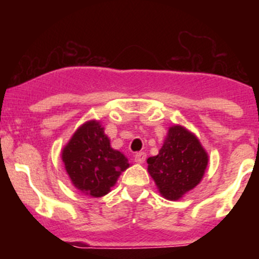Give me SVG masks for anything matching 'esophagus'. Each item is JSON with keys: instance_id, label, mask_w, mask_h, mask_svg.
Segmentation results:
<instances>
[{"instance_id": "1", "label": "esophagus", "mask_w": 259, "mask_h": 259, "mask_svg": "<svg viewBox=\"0 0 259 259\" xmlns=\"http://www.w3.org/2000/svg\"><path fill=\"white\" fill-rule=\"evenodd\" d=\"M146 160V153L145 152H137L135 155V162L143 163Z\"/></svg>"}]
</instances>
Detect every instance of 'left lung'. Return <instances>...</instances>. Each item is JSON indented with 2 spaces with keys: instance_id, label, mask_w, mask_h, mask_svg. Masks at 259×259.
Here are the masks:
<instances>
[{
  "instance_id": "1",
  "label": "left lung",
  "mask_w": 259,
  "mask_h": 259,
  "mask_svg": "<svg viewBox=\"0 0 259 259\" xmlns=\"http://www.w3.org/2000/svg\"><path fill=\"white\" fill-rule=\"evenodd\" d=\"M208 162L199 138L181 124H174L157 155L147 158V171L161 196L176 201L200 184Z\"/></svg>"
}]
</instances>
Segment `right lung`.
Returning <instances> with one entry per match:
<instances>
[{"label":"right lung","mask_w":259,"mask_h":259,"mask_svg":"<svg viewBox=\"0 0 259 259\" xmlns=\"http://www.w3.org/2000/svg\"><path fill=\"white\" fill-rule=\"evenodd\" d=\"M61 160L74 188L92 198L107 195L130 167L128 158L112 148L97 119L87 121L73 133L61 150Z\"/></svg>","instance_id":"1"}]
</instances>
